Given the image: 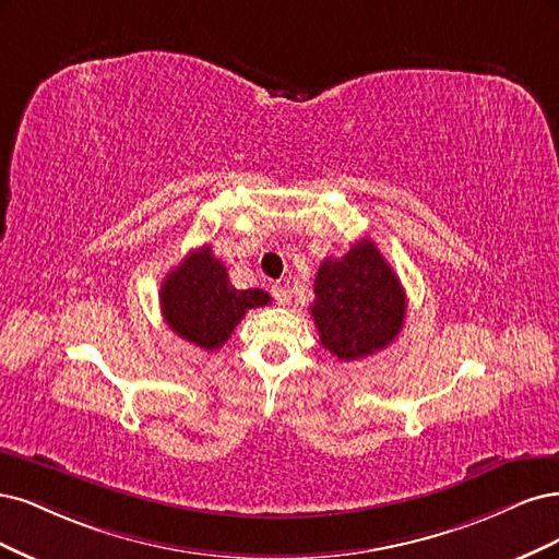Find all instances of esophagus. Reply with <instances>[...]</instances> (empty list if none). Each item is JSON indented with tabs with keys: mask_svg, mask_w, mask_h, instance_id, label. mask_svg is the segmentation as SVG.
Instances as JSON below:
<instances>
[{
	"mask_svg": "<svg viewBox=\"0 0 559 559\" xmlns=\"http://www.w3.org/2000/svg\"><path fill=\"white\" fill-rule=\"evenodd\" d=\"M272 295H274V299H276L281 306H287V304H290V293H287V287H285V285H281V283L272 285Z\"/></svg>",
	"mask_w": 559,
	"mask_h": 559,
	"instance_id": "obj_1",
	"label": "esophagus"
}]
</instances>
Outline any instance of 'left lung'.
<instances>
[{
	"label": "left lung",
	"mask_w": 559,
	"mask_h": 559,
	"mask_svg": "<svg viewBox=\"0 0 559 559\" xmlns=\"http://www.w3.org/2000/svg\"><path fill=\"white\" fill-rule=\"evenodd\" d=\"M313 293L311 318L322 346L344 362L383 350L404 328V287L369 239L325 258Z\"/></svg>",
	"instance_id": "1"
}]
</instances>
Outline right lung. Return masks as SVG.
I'll list each match as a JSON object with an SVG mask.
<instances>
[{"label": "right lung", "instance_id": "add662e5", "mask_svg": "<svg viewBox=\"0 0 559 559\" xmlns=\"http://www.w3.org/2000/svg\"><path fill=\"white\" fill-rule=\"evenodd\" d=\"M269 301L272 297L260 287L237 290L229 283L225 264L211 253V246L194 248L159 287V306L167 325L204 350L225 346L241 318Z\"/></svg>", "mask_w": 559, "mask_h": 559}]
</instances>
